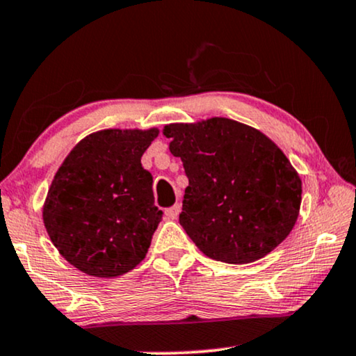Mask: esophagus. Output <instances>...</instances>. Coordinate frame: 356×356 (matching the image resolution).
I'll return each mask as SVG.
<instances>
[{
  "label": "esophagus",
  "instance_id": "obj_1",
  "mask_svg": "<svg viewBox=\"0 0 356 356\" xmlns=\"http://www.w3.org/2000/svg\"><path fill=\"white\" fill-rule=\"evenodd\" d=\"M179 213H181V205L175 204L170 207V209L165 210V217H168L169 220H175L179 217Z\"/></svg>",
  "mask_w": 356,
  "mask_h": 356
}]
</instances>
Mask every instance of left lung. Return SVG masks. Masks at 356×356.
Here are the masks:
<instances>
[{"label":"left lung","mask_w":356,"mask_h":356,"mask_svg":"<svg viewBox=\"0 0 356 356\" xmlns=\"http://www.w3.org/2000/svg\"><path fill=\"white\" fill-rule=\"evenodd\" d=\"M163 133L188 179L179 223L202 253L253 263L289 235L302 182L271 139L228 118L168 124Z\"/></svg>","instance_id":"8db88e82"}]
</instances>
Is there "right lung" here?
<instances>
[{
    "instance_id": "right-lung-1",
    "label": "right lung",
    "mask_w": 356,
    "mask_h": 356,
    "mask_svg": "<svg viewBox=\"0 0 356 356\" xmlns=\"http://www.w3.org/2000/svg\"><path fill=\"white\" fill-rule=\"evenodd\" d=\"M157 129H103L79 143L49 187L42 218L54 246L85 274L136 268L163 218L141 157Z\"/></svg>"
}]
</instances>
